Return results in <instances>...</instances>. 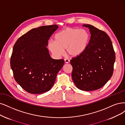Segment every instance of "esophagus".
<instances>
[{
	"label": "esophagus",
	"instance_id": "34e87169",
	"mask_svg": "<svg viewBox=\"0 0 125 125\" xmlns=\"http://www.w3.org/2000/svg\"><path fill=\"white\" fill-rule=\"evenodd\" d=\"M64 61H65V63H70V60H69L68 59H65V60H64Z\"/></svg>",
	"mask_w": 125,
	"mask_h": 125
}]
</instances>
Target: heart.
<instances>
[{
	"label": "heart",
	"instance_id": "obj_1",
	"mask_svg": "<svg viewBox=\"0 0 125 125\" xmlns=\"http://www.w3.org/2000/svg\"><path fill=\"white\" fill-rule=\"evenodd\" d=\"M54 41H49L48 48L57 58L66 53L71 57H76L83 52L88 46L90 35L84 29L67 28L55 35Z\"/></svg>",
	"mask_w": 125,
	"mask_h": 125
}]
</instances>
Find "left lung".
Listing matches in <instances>:
<instances>
[{
	"instance_id": "8db88e82",
	"label": "left lung",
	"mask_w": 125,
	"mask_h": 125,
	"mask_svg": "<svg viewBox=\"0 0 125 125\" xmlns=\"http://www.w3.org/2000/svg\"><path fill=\"white\" fill-rule=\"evenodd\" d=\"M83 26L89 29L91 38L84 52L71 60L72 76L77 88L91 91L100 89L112 77L115 54L105 32L91 25Z\"/></svg>"
}]
</instances>
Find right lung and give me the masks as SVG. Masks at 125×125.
Masks as SVG:
<instances>
[{
    "mask_svg": "<svg viewBox=\"0 0 125 125\" xmlns=\"http://www.w3.org/2000/svg\"><path fill=\"white\" fill-rule=\"evenodd\" d=\"M58 28L53 25L32 29L14 45L10 60L14 77L29 93L39 94L49 91L64 65L63 59L52 58L47 48L49 38Z\"/></svg>",
    "mask_w": 125,
    "mask_h": 125,
    "instance_id": "add662e5",
    "label": "right lung"
}]
</instances>
